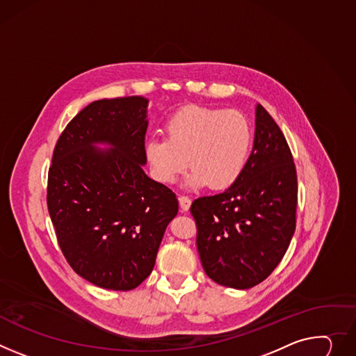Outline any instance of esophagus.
Here are the masks:
<instances>
[{
	"mask_svg": "<svg viewBox=\"0 0 356 356\" xmlns=\"http://www.w3.org/2000/svg\"><path fill=\"white\" fill-rule=\"evenodd\" d=\"M179 203H180V209L183 211H187L190 209V204H191V200L188 196H180L179 197Z\"/></svg>",
	"mask_w": 356,
	"mask_h": 356,
	"instance_id": "34e87169",
	"label": "esophagus"
}]
</instances>
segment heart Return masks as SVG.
<instances>
[{
  "instance_id": "1",
  "label": "heart",
  "mask_w": 356,
  "mask_h": 356,
  "mask_svg": "<svg viewBox=\"0 0 356 356\" xmlns=\"http://www.w3.org/2000/svg\"><path fill=\"white\" fill-rule=\"evenodd\" d=\"M165 131L166 138L152 136L145 143L147 165L159 183H175L188 165L193 169L186 186L220 190L232 186L247 165L252 134L237 111L186 106L168 120Z\"/></svg>"
}]
</instances>
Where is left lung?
<instances>
[{"instance_id":"left-lung-1","label":"left lung","mask_w":356,"mask_h":356,"mask_svg":"<svg viewBox=\"0 0 356 356\" xmlns=\"http://www.w3.org/2000/svg\"><path fill=\"white\" fill-rule=\"evenodd\" d=\"M297 200L289 146L270 113L257 105L254 145L243 173L225 191L199 197L190 207L206 274L236 289L264 281L294 236Z\"/></svg>"}]
</instances>
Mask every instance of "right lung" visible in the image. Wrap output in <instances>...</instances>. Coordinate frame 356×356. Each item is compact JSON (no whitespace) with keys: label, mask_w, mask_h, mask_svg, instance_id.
<instances>
[{"label":"right lung","mask_w":356,"mask_h":356,"mask_svg":"<svg viewBox=\"0 0 356 356\" xmlns=\"http://www.w3.org/2000/svg\"><path fill=\"white\" fill-rule=\"evenodd\" d=\"M147 104L143 96L89 104L60 134L48 172L58 244L78 275L106 289H134L150 275L179 211L175 193L143 172Z\"/></svg>","instance_id":"right-lung-1"}]
</instances>
